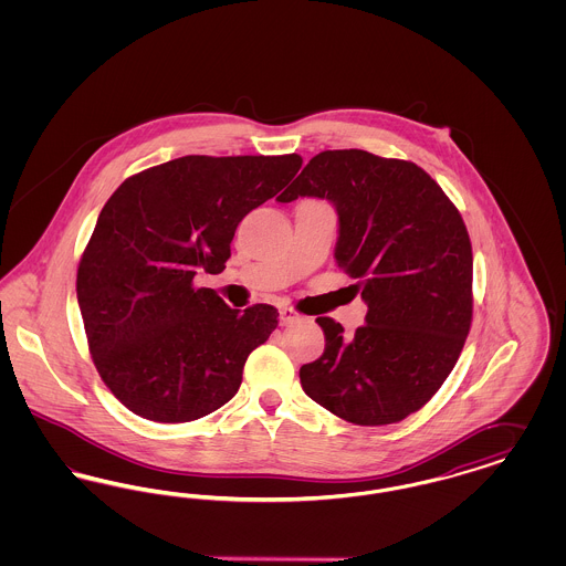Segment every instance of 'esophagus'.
I'll return each instance as SVG.
<instances>
[{"label":"esophagus","instance_id":"esophagus-1","mask_svg":"<svg viewBox=\"0 0 566 566\" xmlns=\"http://www.w3.org/2000/svg\"><path fill=\"white\" fill-rule=\"evenodd\" d=\"M296 318L293 307H280V324H291Z\"/></svg>","mask_w":566,"mask_h":566}]
</instances>
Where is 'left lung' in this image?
I'll return each mask as SVG.
<instances>
[{
	"instance_id": "left-lung-1",
	"label": "left lung",
	"mask_w": 566,
	"mask_h": 566,
	"mask_svg": "<svg viewBox=\"0 0 566 566\" xmlns=\"http://www.w3.org/2000/svg\"><path fill=\"white\" fill-rule=\"evenodd\" d=\"M328 199L339 216L335 261L367 316L354 335L328 316L323 356L301 367L305 395L358 427L401 422L457 365L473 318V252L464 220L416 163L324 150L277 201Z\"/></svg>"
}]
</instances>
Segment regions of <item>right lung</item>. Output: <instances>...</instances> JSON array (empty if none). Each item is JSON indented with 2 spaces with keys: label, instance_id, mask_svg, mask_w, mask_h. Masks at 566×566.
<instances>
[{
  "label": "right lung",
  "instance_id": "obj_1",
  "mask_svg": "<svg viewBox=\"0 0 566 566\" xmlns=\"http://www.w3.org/2000/svg\"><path fill=\"white\" fill-rule=\"evenodd\" d=\"M303 159L189 155L112 192L82 252L76 293L88 350L135 416L178 424L231 401L277 310L229 307L195 275L220 273L243 216L284 189Z\"/></svg>",
  "mask_w": 566,
  "mask_h": 566
}]
</instances>
